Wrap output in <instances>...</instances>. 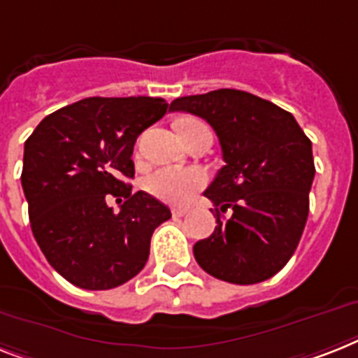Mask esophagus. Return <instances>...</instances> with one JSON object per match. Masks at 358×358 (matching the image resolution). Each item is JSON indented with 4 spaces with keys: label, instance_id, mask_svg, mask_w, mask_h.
Masks as SVG:
<instances>
[{
    "label": "esophagus",
    "instance_id": "obj_1",
    "mask_svg": "<svg viewBox=\"0 0 358 358\" xmlns=\"http://www.w3.org/2000/svg\"><path fill=\"white\" fill-rule=\"evenodd\" d=\"M189 213V209L185 208H174L173 209V217H185Z\"/></svg>",
    "mask_w": 358,
    "mask_h": 358
}]
</instances>
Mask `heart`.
<instances>
[{"label": "heart", "mask_w": 358, "mask_h": 358, "mask_svg": "<svg viewBox=\"0 0 358 358\" xmlns=\"http://www.w3.org/2000/svg\"><path fill=\"white\" fill-rule=\"evenodd\" d=\"M199 121H184L182 124H193ZM180 124V127H182ZM208 182L204 171L184 169V167H162L150 173L145 180V189L162 202L173 206H184L193 199L194 193Z\"/></svg>", "instance_id": "1"}]
</instances>
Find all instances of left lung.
<instances>
[{
  "mask_svg": "<svg viewBox=\"0 0 358 358\" xmlns=\"http://www.w3.org/2000/svg\"><path fill=\"white\" fill-rule=\"evenodd\" d=\"M171 110L206 119L226 164L204 191L217 226L193 246L194 259L228 283L268 280L289 263L307 222L315 178L310 139L292 113L241 90L178 97Z\"/></svg>",
  "mask_w": 358,
  "mask_h": 358,
  "instance_id": "obj_1",
  "label": "left lung"
}]
</instances>
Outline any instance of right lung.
I'll return each instance as SVG.
<instances>
[{
    "mask_svg": "<svg viewBox=\"0 0 358 358\" xmlns=\"http://www.w3.org/2000/svg\"><path fill=\"white\" fill-rule=\"evenodd\" d=\"M159 97H88L42 119L23 149L31 229L49 264L75 287L108 290L139 274L171 209L132 193L134 143L164 117ZM106 194L122 202L119 214Z\"/></svg>",
    "mask_w": 358,
    "mask_h": 358,
    "instance_id": "obj_1",
    "label": "right lung"
}]
</instances>
